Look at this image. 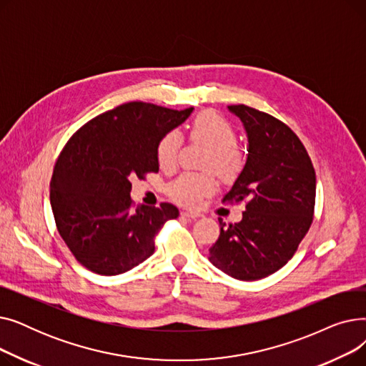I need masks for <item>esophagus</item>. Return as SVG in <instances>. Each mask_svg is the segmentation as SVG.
<instances>
[{
	"label": "esophagus",
	"instance_id": "esophagus-1",
	"mask_svg": "<svg viewBox=\"0 0 366 366\" xmlns=\"http://www.w3.org/2000/svg\"><path fill=\"white\" fill-rule=\"evenodd\" d=\"M181 215L185 217V218H189V219H196V218H200V217H202V215L197 214V212H191V210H182Z\"/></svg>",
	"mask_w": 366,
	"mask_h": 366
}]
</instances>
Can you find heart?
Listing matches in <instances>:
<instances>
[{
  "label": "heart",
  "mask_w": 366,
  "mask_h": 366,
  "mask_svg": "<svg viewBox=\"0 0 366 366\" xmlns=\"http://www.w3.org/2000/svg\"><path fill=\"white\" fill-rule=\"evenodd\" d=\"M188 138L210 147L204 160V169H212L224 182H234L244 169V157L237 149V133L233 124L214 111L197 114L188 126ZM182 147L181 134L170 130L159 141L157 163L163 170H172L178 164ZM217 179L212 172H185L166 187L167 196L177 203L194 207L200 200L212 194Z\"/></svg>",
  "instance_id": "heart-1"
}]
</instances>
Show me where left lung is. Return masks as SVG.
Here are the masks:
<instances>
[{
	"label": "left lung",
	"mask_w": 366,
	"mask_h": 366,
	"mask_svg": "<svg viewBox=\"0 0 366 366\" xmlns=\"http://www.w3.org/2000/svg\"><path fill=\"white\" fill-rule=\"evenodd\" d=\"M242 120L247 160L222 203H246L243 218L225 224L209 261L239 280L270 276L290 261L313 222L316 173L294 130L247 105H229Z\"/></svg>",
	"instance_id": "left-lung-1"
}]
</instances>
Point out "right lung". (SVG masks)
<instances>
[{
  "label": "right lung",
  "instance_id": "obj_1",
  "mask_svg": "<svg viewBox=\"0 0 366 366\" xmlns=\"http://www.w3.org/2000/svg\"><path fill=\"white\" fill-rule=\"evenodd\" d=\"M193 109L123 104L81 126L61 151L50 181L51 210L57 232L87 270L129 272L154 254L164 222L178 218L170 203L134 207L130 181L159 172V141Z\"/></svg>",
  "mask_w": 366,
  "mask_h": 366
}]
</instances>
